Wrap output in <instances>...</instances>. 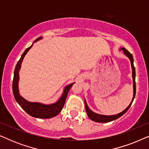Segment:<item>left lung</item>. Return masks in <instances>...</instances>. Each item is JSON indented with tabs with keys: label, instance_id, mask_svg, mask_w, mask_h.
Returning a JSON list of instances; mask_svg holds the SVG:
<instances>
[{
	"label": "left lung",
	"instance_id": "left-lung-1",
	"mask_svg": "<svg viewBox=\"0 0 149 149\" xmlns=\"http://www.w3.org/2000/svg\"><path fill=\"white\" fill-rule=\"evenodd\" d=\"M119 50H123L124 54H125V56L130 59V62H131V66H132V78H133V89H134L133 98H132V100L131 102V103L130 104V105L128 106V107L126 108L124 111L121 112V113L119 114H117V115H100V114L94 113V112H93L91 110L89 109V107L87 106L86 101H85V109H86L87 116H88L89 119H91L93 121L98 122V123H108V122H111L112 121H114V120L117 119L118 118L121 117L122 115H124V114H125L126 112L128 111V109H130V107H131L132 102H133L134 97H135V95H136V82H135L136 71H135V67H134V66L133 56H132V55L130 54V53L128 52L127 49H125L124 47L120 48Z\"/></svg>",
	"mask_w": 149,
	"mask_h": 149
}]
</instances>
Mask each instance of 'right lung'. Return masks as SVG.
Segmentation results:
<instances>
[{"label":"right lung","mask_w":149,"mask_h":149,"mask_svg":"<svg viewBox=\"0 0 149 149\" xmlns=\"http://www.w3.org/2000/svg\"><path fill=\"white\" fill-rule=\"evenodd\" d=\"M42 36L38 37L34 40V42H37L38 40L42 39ZM32 45H33V44L24 51L23 54L22 55L21 58L19 59V60L17 62V64H16L15 70H14V77L13 80V95L17 102L19 104L20 107L28 115H30L33 117L39 118V119H49V118L54 117L55 116L58 115L60 113L61 111H62L63 107H64L67 95H68V91H70V88L74 83L66 85L64 87V91H63L62 95H61L60 99L56 102L51 104H45L40 102H32L26 100V99H24L23 97L21 96L19 92V86H18V83H19V72L20 68H21V64L24 57H25L28 51L30 49Z\"/></svg>","instance_id":"1"}]
</instances>
